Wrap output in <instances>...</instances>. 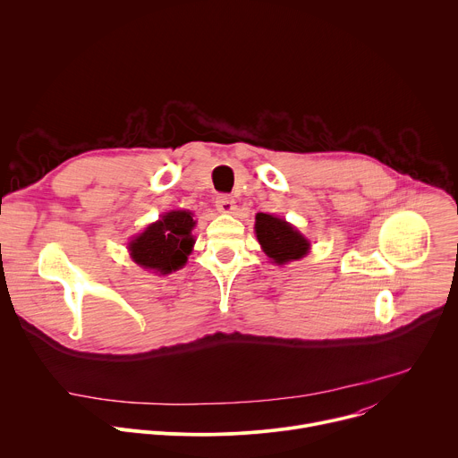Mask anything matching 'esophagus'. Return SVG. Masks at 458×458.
Listing matches in <instances>:
<instances>
[{"label":"esophagus","mask_w":458,"mask_h":458,"mask_svg":"<svg viewBox=\"0 0 458 458\" xmlns=\"http://www.w3.org/2000/svg\"><path fill=\"white\" fill-rule=\"evenodd\" d=\"M216 208L223 214H232L235 210V201L232 198H228V195H219V198L216 199Z\"/></svg>","instance_id":"esophagus-1"}]
</instances>
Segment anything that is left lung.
<instances>
[{
	"mask_svg": "<svg viewBox=\"0 0 458 458\" xmlns=\"http://www.w3.org/2000/svg\"><path fill=\"white\" fill-rule=\"evenodd\" d=\"M255 235L260 248L276 265L299 260L310 251V241L295 226L270 214L255 216Z\"/></svg>",
	"mask_w": 458,
	"mask_h": 458,
	"instance_id": "1",
	"label": "left lung"
}]
</instances>
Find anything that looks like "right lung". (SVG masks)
Masks as SVG:
<instances>
[{"mask_svg": "<svg viewBox=\"0 0 458 458\" xmlns=\"http://www.w3.org/2000/svg\"><path fill=\"white\" fill-rule=\"evenodd\" d=\"M193 216L188 210H172L128 242L136 265L154 274H172L182 268L193 248Z\"/></svg>", "mask_w": 458, "mask_h": 458, "instance_id": "add662e5", "label": "right lung"}]
</instances>
